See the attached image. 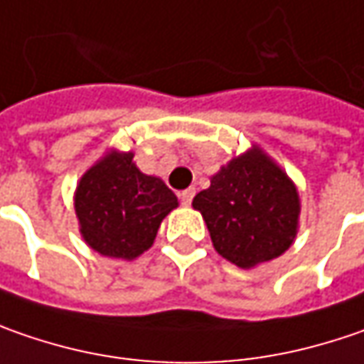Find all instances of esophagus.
Here are the masks:
<instances>
[{
	"instance_id": "34e87169",
	"label": "esophagus",
	"mask_w": 364,
	"mask_h": 364,
	"mask_svg": "<svg viewBox=\"0 0 364 364\" xmlns=\"http://www.w3.org/2000/svg\"><path fill=\"white\" fill-rule=\"evenodd\" d=\"M193 196H196V189H191V187H189V189H185V191L179 193V199H181L183 205H189V203L193 201Z\"/></svg>"
}]
</instances>
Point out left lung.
<instances>
[{
	"instance_id": "obj_1",
	"label": "left lung",
	"mask_w": 364,
	"mask_h": 364,
	"mask_svg": "<svg viewBox=\"0 0 364 364\" xmlns=\"http://www.w3.org/2000/svg\"><path fill=\"white\" fill-rule=\"evenodd\" d=\"M193 208L205 220L215 252L240 269H255L293 245L301 201L289 175L252 144L220 166Z\"/></svg>"
}]
</instances>
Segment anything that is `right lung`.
<instances>
[{"label":"right lung","instance_id":"right-lung-1","mask_svg":"<svg viewBox=\"0 0 364 364\" xmlns=\"http://www.w3.org/2000/svg\"><path fill=\"white\" fill-rule=\"evenodd\" d=\"M73 201L85 245L122 261L149 250L161 222L179 205L163 179L136 166L134 152L116 149L83 173Z\"/></svg>","mask_w":364,"mask_h":364}]
</instances>
